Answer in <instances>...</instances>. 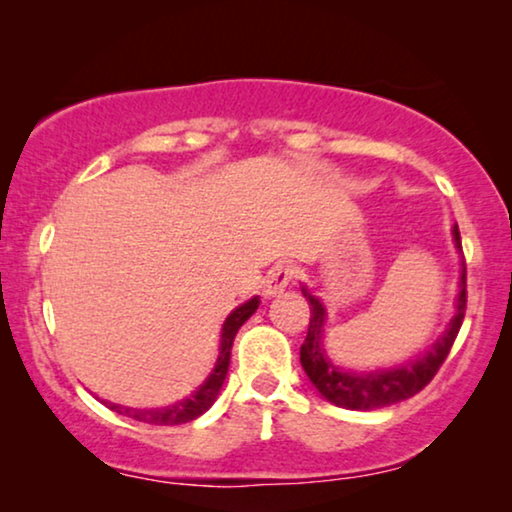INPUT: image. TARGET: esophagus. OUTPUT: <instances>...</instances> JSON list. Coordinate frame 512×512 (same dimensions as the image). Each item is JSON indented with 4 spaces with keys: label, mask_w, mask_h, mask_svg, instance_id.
Listing matches in <instances>:
<instances>
[{
    "label": "esophagus",
    "mask_w": 512,
    "mask_h": 512,
    "mask_svg": "<svg viewBox=\"0 0 512 512\" xmlns=\"http://www.w3.org/2000/svg\"><path fill=\"white\" fill-rule=\"evenodd\" d=\"M293 279H296V268H293V265H289V263H277L275 268L268 272V277H265L263 293L268 298L279 296V293H282L286 286L293 282Z\"/></svg>",
    "instance_id": "34e87169"
}]
</instances>
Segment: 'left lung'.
Here are the masks:
<instances>
[{"instance_id":"1","label":"left lung","mask_w":512,"mask_h":512,"mask_svg":"<svg viewBox=\"0 0 512 512\" xmlns=\"http://www.w3.org/2000/svg\"><path fill=\"white\" fill-rule=\"evenodd\" d=\"M454 247L461 251V237L459 228H452ZM303 296L310 303V326H307V338L300 345V363L303 370L310 377V382L317 387V391L326 401H331L338 408L347 410H375L384 408V405L405 401V398L415 396L422 391L426 384L433 380L443 361L450 354V349L457 340V333L461 328L466 314V263H461V277H459V298H457V312L450 324H447L445 333L440 335L429 352L417 356L415 361L405 363L401 368L391 370H370V373H349V370H340L333 366L321 345L324 338V321L326 310L314 298L310 291L303 286Z\"/></svg>"}]
</instances>
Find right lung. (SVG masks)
<instances>
[{
  "label": "right lung",
  "mask_w": 512,
  "mask_h": 512,
  "mask_svg": "<svg viewBox=\"0 0 512 512\" xmlns=\"http://www.w3.org/2000/svg\"><path fill=\"white\" fill-rule=\"evenodd\" d=\"M258 300L256 296L247 300V303L237 307L228 314V319L223 321V328H221V347H219V359H216V366L212 373L205 382L200 384L198 391H195L193 396L184 398V401L174 403V405H167V408H153V410H137V408H123V405L118 403H109V401H102L104 405H109L111 410L118 412V415H125V417H132L137 419V422H144V424H156V426H174V424H186V422H193L195 417H200L202 412H207L212 408L216 396H219V391L223 387V380H226L228 375V366H230V352H233V340L237 331H240V326L247 321L251 314L258 310Z\"/></svg>",
  "instance_id": "obj_1"
}]
</instances>
